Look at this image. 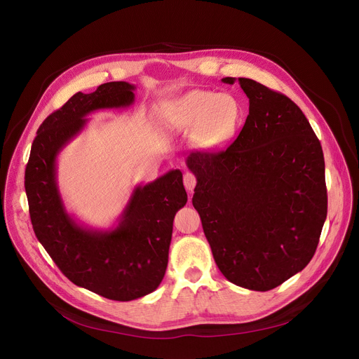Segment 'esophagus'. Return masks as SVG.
<instances>
[{"mask_svg": "<svg viewBox=\"0 0 359 359\" xmlns=\"http://www.w3.org/2000/svg\"><path fill=\"white\" fill-rule=\"evenodd\" d=\"M183 183H184L186 190L191 193V191L194 190V187H196L197 179H196V176H194L191 172H187V173L184 175V177H183Z\"/></svg>", "mask_w": 359, "mask_h": 359, "instance_id": "obj_1", "label": "esophagus"}]
</instances>
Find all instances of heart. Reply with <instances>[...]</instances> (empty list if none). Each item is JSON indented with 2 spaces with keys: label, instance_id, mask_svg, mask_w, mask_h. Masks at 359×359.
Instances as JSON below:
<instances>
[{
  "label": "heart",
  "instance_id": "1",
  "mask_svg": "<svg viewBox=\"0 0 359 359\" xmlns=\"http://www.w3.org/2000/svg\"><path fill=\"white\" fill-rule=\"evenodd\" d=\"M163 122L175 133L198 130L201 140L220 143L230 137L241 118L238 102L229 93L191 90L162 109Z\"/></svg>",
  "mask_w": 359,
  "mask_h": 359
}]
</instances>
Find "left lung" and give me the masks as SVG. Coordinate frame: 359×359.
I'll list each match as a JSON object with an SVG mask.
<instances>
[{"label": "left lung", "instance_id": "1", "mask_svg": "<svg viewBox=\"0 0 359 359\" xmlns=\"http://www.w3.org/2000/svg\"><path fill=\"white\" fill-rule=\"evenodd\" d=\"M238 81L248 116L219 153L186 159L197 184L193 206L222 274L269 291L309 264L327 219L323 147L294 102L248 78Z\"/></svg>", "mask_w": 359, "mask_h": 359}]
</instances>
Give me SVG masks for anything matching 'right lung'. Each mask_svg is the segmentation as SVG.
Segmentation results:
<instances>
[{"label": "right lung", "instance_id": "obj_1", "mask_svg": "<svg viewBox=\"0 0 359 359\" xmlns=\"http://www.w3.org/2000/svg\"><path fill=\"white\" fill-rule=\"evenodd\" d=\"M136 86L119 81L92 93H75L39 126L25 169V191L36 238L60 270L78 287L115 301H132L155 291L169 259L173 219L187 193L179 169L132 190L109 229H95L71 215L58 186L60 153L88 125V115L125 109Z\"/></svg>", "mask_w": 359, "mask_h": 359}]
</instances>
